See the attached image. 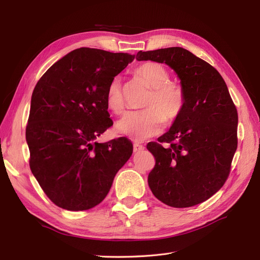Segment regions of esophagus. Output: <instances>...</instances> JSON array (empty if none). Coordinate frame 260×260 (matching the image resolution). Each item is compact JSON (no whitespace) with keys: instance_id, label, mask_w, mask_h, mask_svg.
<instances>
[{"instance_id":"obj_1","label":"esophagus","mask_w":260,"mask_h":260,"mask_svg":"<svg viewBox=\"0 0 260 260\" xmlns=\"http://www.w3.org/2000/svg\"><path fill=\"white\" fill-rule=\"evenodd\" d=\"M144 148H145V147H144L143 145H141V144H139V143H135V144H133V151H135L136 153L143 151Z\"/></svg>"}]
</instances>
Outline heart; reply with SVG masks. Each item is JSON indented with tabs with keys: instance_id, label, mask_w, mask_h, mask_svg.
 Listing matches in <instances>:
<instances>
[{
	"instance_id": "heart-1",
	"label": "heart",
	"mask_w": 260,
	"mask_h": 260,
	"mask_svg": "<svg viewBox=\"0 0 260 260\" xmlns=\"http://www.w3.org/2000/svg\"><path fill=\"white\" fill-rule=\"evenodd\" d=\"M133 74L151 92L143 104L145 109L125 113L117 121L116 130L121 136L143 141L158 135L165 120L171 123L179 119L184 111L186 96L183 86L171 81L169 70L159 62L145 61ZM106 105L115 114H120L124 107L122 84L118 77L108 84Z\"/></svg>"
}]
</instances>
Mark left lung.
<instances>
[{
	"instance_id": "1",
	"label": "left lung",
	"mask_w": 260,
	"mask_h": 260,
	"mask_svg": "<svg viewBox=\"0 0 260 260\" xmlns=\"http://www.w3.org/2000/svg\"><path fill=\"white\" fill-rule=\"evenodd\" d=\"M138 60L165 62L186 96L182 115L149 142L155 157L148 185L156 199L176 208L195 206L222 187L238 147V111L217 69L182 48L140 51ZM162 143L170 145L162 146Z\"/></svg>"
}]
</instances>
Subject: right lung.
<instances>
[{
    "instance_id": "add662e5",
    "label": "right lung",
    "mask_w": 260,
    "mask_h": 260,
    "mask_svg": "<svg viewBox=\"0 0 260 260\" xmlns=\"http://www.w3.org/2000/svg\"><path fill=\"white\" fill-rule=\"evenodd\" d=\"M135 59L128 53L80 48L51 66L31 96L26 140L31 172L55 205L86 210L103 201L130 158L131 141L95 139L113 125L108 84Z\"/></svg>"
}]
</instances>
